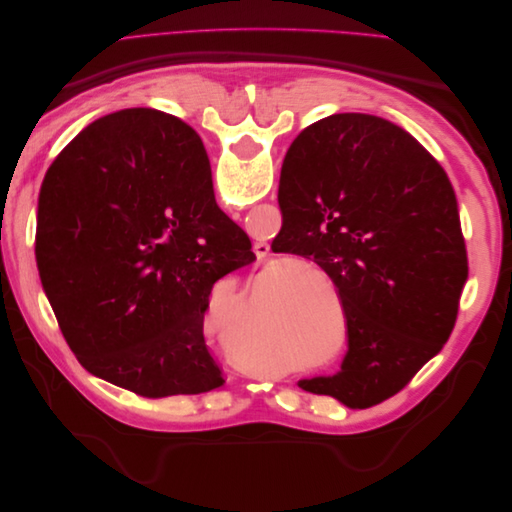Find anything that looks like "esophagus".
<instances>
[{"label": "esophagus", "mask_w": 512, "mask_h": 512, "mask_svg": "<svg viewBox=\"0 0 512 512\" xmlns=\"http://www.w3.org/2000/svg\"><path fill=\"white\" fill-rule=\"evenodd\" d=\"M254 252L258 256V260H265V258H269V245L260 241V243L254 245Z\"/></svg>", "instance_id": "34e87169"}]
</instances>
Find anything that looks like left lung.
<instances>
[{"instance_id":"left-lung-1","label":"left lung","mask_w":512,"mask_h":512,"mask_svg":"<svg viewBox=\"0 0 512 512\" xmlns=\"http://www.w3.org/2000/svg\"><path fill=\"white\" fill-rule=\"evenodd\" d=\"M277 200L282 230L271 250L314 256L348 327L342 371L299 386L348 408L393 397L451 337L468 282L444 168L393 121L337 113L294 138Z\"/></svg>"}]
</instances>
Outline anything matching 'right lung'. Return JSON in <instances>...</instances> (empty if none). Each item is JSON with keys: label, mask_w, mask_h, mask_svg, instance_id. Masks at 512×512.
<instances>
[{"label": "right lung", "mask_w": 512, "mask_h": 512, "mask_svg": "<svg viewBox=\"0 0 512 512\" xmlns=\"http://www.w3.org/2000/svg\"><path fill=\"white\" fill-rule=\"evenodd\" d=\"M252 241L218 207L200 136L153 108L89 123L38 196L42 290L79 363L143 397L224 384L203 322L220 277Z\"/></svg>", "instance_id": "add662e5"}]
</instances>
